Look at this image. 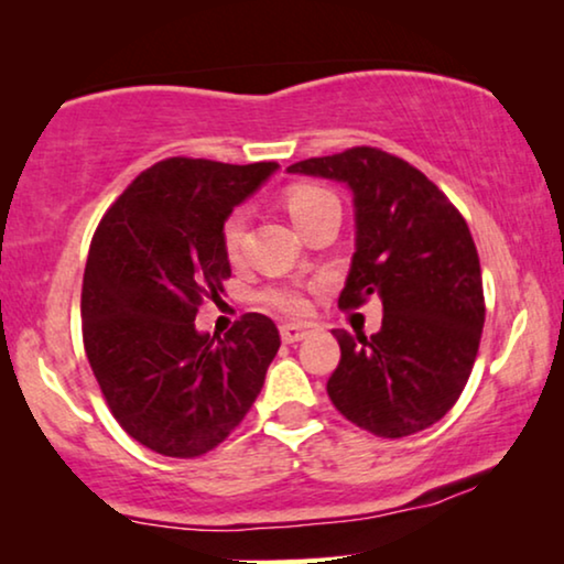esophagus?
I'll return each instance as SVG.
<instances>
[{"mask_svg":"<svg viewBox=\"0 0 564 564\" xmlns=\"http://www.w3.org/2000/svg\"><path fill=\"white\" fill-rule=\"evenodd\" d=\"M311 334H313V326H297V323H284V326H280V336L284 344H297Z\"/></svg>","mask_w":564,"mask_h":564,"instance_id":"obj_1","label":"esophagus"}]
</instances>
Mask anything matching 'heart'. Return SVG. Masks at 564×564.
Returning <instances> with one entry per match:
<instances>
[{
	"label": "heart",
	"instance_id": "heart-1",
	"mask_svg": "<svg viewBox=\"0 0 564 564\" xmlns=\"http://www.w3.org/2000/svg\"><path fill=\"white\" fill-rule=\"evenodd\" d=\"M338 205V199L330 195L326 187H318V184H295L284 192V207H288L290 218L295 226L303 230L307 223H311L315 215H318L323 207ZM243 234H246V213L234 210L223 220L220 226V241L223 251L230 261L241 259L243 251ZM318 290V284H272V288L261 290L259 300L274 311L284 315H292V318H303V315L311 313V295Z\"/></svg>",
	"mask_w": 564,
	"mask_h": 564
}]
</instances>
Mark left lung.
I'll list each match as a JSON object with an SVG mask.
<instances>
[{"label": "left lung", "mask_w": 564, "mask_h": 564, "mask_svg": "<svg viewBox=\"0 0 564 564\" xmlns=\"http://www.w3.org/2000/svg\"><path fill=\"white\" fill-rule=\"evenodd\" d=\"M292 174L346 182L357 251L338 307L382 300L372 336L334 330L341 359L328 377L336 411L382 438L434 426L457 403L480 349V259L462 213L426 174L372 145L305 159Z\"/></svg>", "instance_id": "1"}]
</instances>
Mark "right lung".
Masks as SVG:
<instances>
[{
	"mask_svg": "<svg viewBox=\"0 0 564 564\" xmlns=\"http://www.w3.org/2000/svg\"><path fill=\"white\" fill-rule=\"evenodd\" d=\"M276 169L174 156L145 169L91 236L82 336L115 421L164 457H203L251 411L280 330L246 313L215 341L195 328L230 264L220 226Z\"/></svg>",
	"mask_w": 564,
	"mask_h": 564,
	"instance_id": "1",
	"label": "right lung"
}]
</instances>
